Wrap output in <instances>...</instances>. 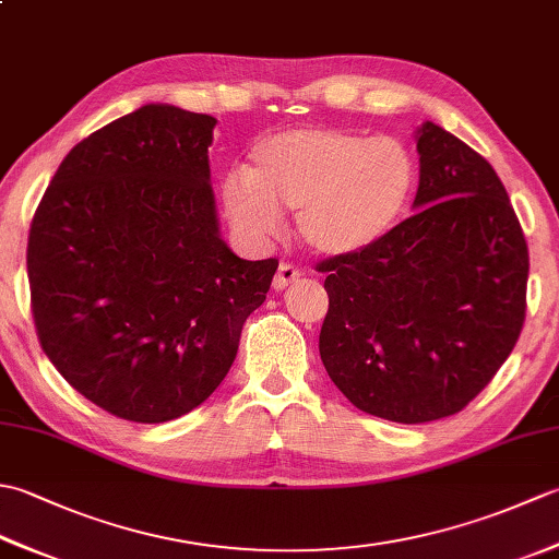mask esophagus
<instances>
[{"mask_svg": "<svg viewBox=\"0 0 559 559\" xmlns=\"http://www.w3.org/2000/svg\"><path fill=\"white\" fill-rule=\"evenodd\" d=\"M300 276H302V271L298 266H293L290 261H283L276 271V276H273V288L286 290L288 286H293V283H298Z\"/></svg>", "mask_w": 559, "mask_h": 559, "instance_id": "1", "label": "esophagus"}]
</instances>
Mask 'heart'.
I'll return each instance as SVG.
<instances>
[{
	"mask_svg": "<svg viewBox=\"0 0 559 559\" xmlns=\"http://www.w3.org/2000/svg\"><path fill=\"white\" fill-rule=\"evenodd\" d=\"M415 185V160L394 136L288 129L259 141L247 175L225 180L223 204L249 237L271 235L281 211H298V233L312 252L346 257L396 228Z\"/></svg>",
	"mask_w": 559,
	"mask_h": 559,
	"instance_id": "heart-1",
	"label": "heart"
}]
</instances>
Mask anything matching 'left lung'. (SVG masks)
<instances>
[{
	"instance_id": "obj_1",
	"label": "left lung",
	"mask_w": 559,
	"mask_h": 559,
	"mask_svg": "<svg viewBox=\"0 0 559 559\" xmlns=\"http://www.w3.org/2000/svg\"><path fill=\"white\" fill-rule=\"evenodd\" d=\"M411 218L319 261V355L355 408L391 423L454 415L490 384L526 317L528 247L492 165L435 122L418 129Z\"/></svg>"
}]
</instances>
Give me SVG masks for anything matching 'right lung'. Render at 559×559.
I'll return each mask as SVG.
<instances>
[{
    "label": "right lung",
    "mask_w": 559,
    "mask_h": 559,
    "mask_svg": "<svg viewBox=\"0 0 559 559\" xmlns=\"http://www.w3.org/2000/svg\"><path fill=\"white\" fill-rule=\"evenodd\" d=\"M213 127L144 105L79 141L35 209L26 264L40 346L117 418L165 423L201 406L278 269L221 240Z\"/></svg>",
    "instance_id": "1"
}]
</instances>
